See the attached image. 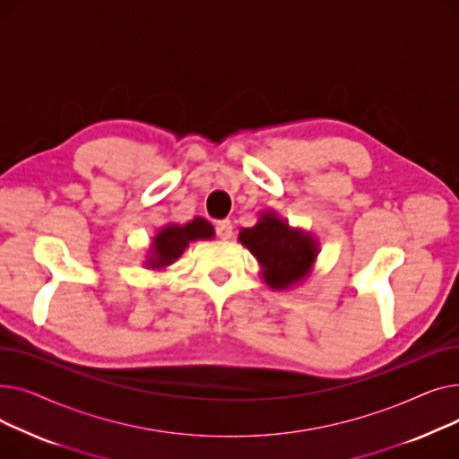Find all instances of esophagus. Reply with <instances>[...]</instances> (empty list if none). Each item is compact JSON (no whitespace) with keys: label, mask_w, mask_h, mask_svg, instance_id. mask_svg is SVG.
I'll return each instance as SVG.
<instances>
[{"label":"esophagus","mask_w":459,"mask_h":459,"mask_svg":"<svg viewBox=\"0 0 459 459\" xmlns=\"http://www.w3.org/2000/svg\"><path fill=\"white\" fill-rule=\"evenodd\" d=\"M215 232L221 239H230L232 238V223L229 220H221L215 223Z\"/></svg>","instance_id":"obj_1"}]
</instances>
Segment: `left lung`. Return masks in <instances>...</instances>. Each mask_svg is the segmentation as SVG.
I'll return each instance as SVG.
<instances>
[{
    "label": "left lung",
    "instance_id": "obj_1",
    "mask_svg": "<svg viewBox=\"0 0 459 459\" xmlns=\"http://www.w3.org/2000/svg\"><path fill=\"white\" fill-rule=\"evenodd\" d=\"M238 239L260 264L264 282L279 292L301 284L320 253L315 234L290 227L273 210H264L256 225L239 230Z\"/></svg>",
    "mask_w": 459,
    "mask_h": 459
}]
</instances>
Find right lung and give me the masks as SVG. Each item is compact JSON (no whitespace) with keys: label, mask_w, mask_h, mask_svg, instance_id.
<instances>
[{"label":"right lung","mask_w":459,"mask_h":459,"mask_svg":"<svg viewBox=\"0 0 459 459\" xmlns=\"http://www.w3.org/2000/svg\"><path fill=\"white\" fill-rule=\"evenodd\" d=\"M215 230L204 217H193L191 221L184 225L169 223L161 227L152 238L151 247L147 251V260H144V268L158 272L167 270L184 255L191 242H197V239H212Z\"/></svg>","instance_id":"obj_1"}]
</instances>
